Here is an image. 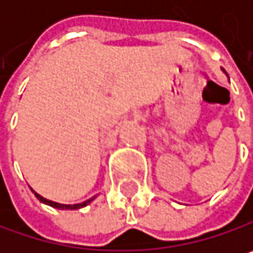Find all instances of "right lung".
<instances>
[{"instance_id":"obj_1","label":"right lung","mask_w":253,"mask_h":253,"mask_svg":"<svg viewBox=\"0 0 253 253\" xmlns=\"http://www.w3.org/2000/svg\"><path fill=\"white\" fill-rule=\"evenodd\" d=\"M33 193H35V196L41 201V202H43V204H46V205H49V207H52V208H57V210H79V208H83V207H86L87 204H90L92 201H93V198H90V199H87V201H84V202H82V204H76V205H64V204H58V202H52V201H49V199H45V198H42L41 195H38L35 190H33Z\"/></svg>"}]
</instances>
